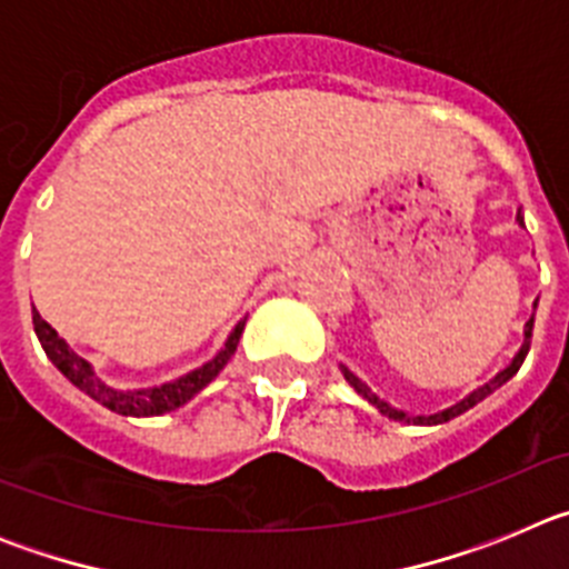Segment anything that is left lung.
<instances>
[{
    "label": "left lung",
    "instance_id": "left-lung-1",
    "mask_svg": "<svg viewBox=\"0 0 569 569\" xmlns=\"http://www.w3.org/2000/svg\"><path fill=\"white\" fill-rule=\"evenodd\" d=\"M519 224H525V219H521V213H519ZM530 339H532V319L527 321V325H525V345H521L519 356H516V359H512V365L507 367V370H501V373L496 376V379H492L490 385L479 387V390H476V393L467 396L465 401H459V405H456V407H450V410H445V413H436V416H407V413H401V410H396V407H390V405H387V401H381L379 396H376L373 390H370V387L365 385V381L356 379V376L350 373V370H347V367H341V373H345V379L350 381V385H353L356 393L365 396V399L370 401V405H376V410H379V413H385L387 419L407 421V425H410V421H413V425H441V421H450V419H456V416L467 413V410H470V407L479 405V401H481V399H487V396H490L492 390H499V387L505 385V381H510L512 376L519 373V367L525 365V359H527V350H530Z\"/></svg>",
    "mask_w": 569,
    "mask_h": 569
}]
</instances>
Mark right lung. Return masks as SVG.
Instances as JSON below:
<instances>
[{"instance_id":"obj_1","label":"right lung","mask_w":569,"mask_h":569,"mask_svg":"<svg viewBox=\"0 0 569 569\" xmlns=\"http://www.w3.org/2000/svg\"><path fill=\"white\" fill-rule=\"evenodd\" d=\"M33 330H37L48 359L62 370L64 379L73 381V385H77L82 393H88L93 401H99V405H104L108 410H113V413L119 416H162L168 413V410H176V407H182L184 401L193 399L202 387H208L210 381L219 376V370H222L230 361V356L236 353V345H239V336L241 330H244V321L236 325L230 339L224 341V350L216 356L213 361H208V365L193 370V373L182 376V379L170 381V385L153 387V390H133V393H128V390H113V387H108L104 381H99L97 376H93V370H90L88 361L79 359L37 310H33Z\"/></svg>"}]
</instances>
